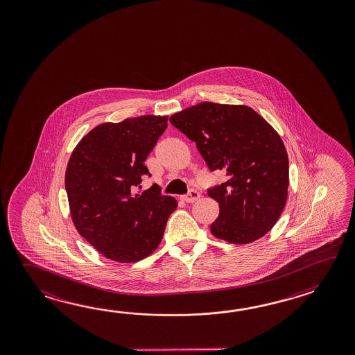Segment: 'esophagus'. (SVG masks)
<instances>
[{"instance_id":"34e87169","label":"esophagus","mask_w":355,"mask_h":355,"mask_svg":"<svg viewBox=\"0 0 355 355\" xmlns=\"http://www.w3.org/2000/svg\"><path fill=\"white\" fill-rule=\"evenodd\" d=\"M199 198H200V193L196 191L194 189H191L188 194L181 196V199H182L184 202H187V203H194Z\"/></svg>"}]
</instances>
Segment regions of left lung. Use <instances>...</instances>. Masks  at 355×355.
<instances>
[{
    "mask_svg": "<svg viewBox=\"0 0 355 355\" xmlns=\"http://www.w3.org/2000/svg\"><path fill=\"white\" fill-rule=\"evenodd\" d=\"M170 123L196 142L211 171L226 182L208 189L219 204L211 232L231 243L263 237L287 202L289 162L275 129L246 105L200 103L171 115Z\"/></svg>",
    "mask_w": 355,
    "mask_h": 355,
    "instance_id": "1",
    "label": "left lung"
}]
</instances>
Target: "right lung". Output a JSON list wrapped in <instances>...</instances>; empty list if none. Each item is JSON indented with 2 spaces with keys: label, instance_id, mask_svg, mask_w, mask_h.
<instances>
[{
  "label": "right lung",
  "instance_id": "obj_1",
  "mask_svg": "<svg viewBox=\"0 0 355 355\" xmlns=\"http://www.w3.org/2000/svg\"><path fill=\"white\" fill-rule=\"evenodd\" d=\"M166 128L167 116L159 115L103 123L68 161L64 184L73 225L110 260L136 263L151 255L178 207L156 189L133 191L142 176H151L144 161Z\"/></svg>",
  "mask_w": 355,
  "mask_h": 355
}]
</instances>
